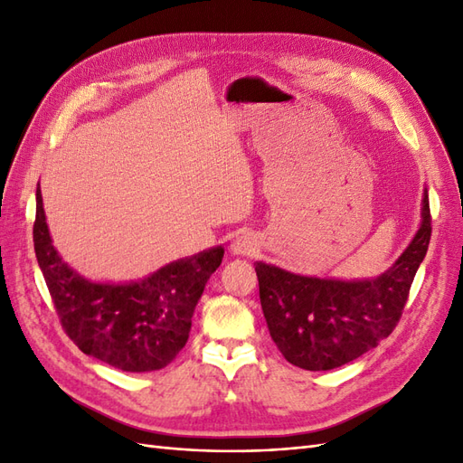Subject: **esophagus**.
Segmentation results:
<instances>
[{"instance_id": "1", "label": "esophagus", "mask_w": 463, "mask_h": 463, "mask_svg": "<svg viewBox=\"0 0 463 463\" xmlns=\"http://www.w3.org/2000/svg\"><path fill=\"white\" fill-rule=\"evenodd\" d=\"M259 250V241L253 233H241L232 241V253L240 257H250Z\"/></svg>"}]
</instances>
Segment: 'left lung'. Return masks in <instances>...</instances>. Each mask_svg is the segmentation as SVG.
Returning a JSON list of instances; mask_svg holds the SVG:
<instances>
[{"mask_svg":"<svg viewBox=\"0 0 463 463\" xmlns=\"http://www.w3.org/2000/svg\"><path fill=\"white\" fill-rule=\"evenodd\" d=\"M429 240L425 189L413 240L388 270L374 278L305 276L257 260L260 307L282 355L305 371H330L376 347L400 320Z\"/></svg>","mask_w":463,"mask_h":463,"instance_id":"left-lung-1","label":"left lung"}]
</instances>
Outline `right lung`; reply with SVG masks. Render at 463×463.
Here are the masks:
<instances>
[{"instance_id": "1", "label": "right lung", "mask_w": 463, "mask_h": 463, "mask_svg": "<svg viewBox=\"0 0 463 463\" xmlns=\"http://www.w3.org/2000/svg\"><path fill=\"white\" fill-rule=\"evenodd\" d=\"M34 250L61 326L82 354L125 373L160 371L189 340L191 318L223 247L160 266L131 282H102L79 274L53 247L36 189Z\"/></svg>"}]
</instances>
